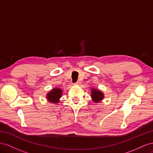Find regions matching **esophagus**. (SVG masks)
<instances>
[{
    "label": "esophagus",
    "mask_w": 153,
    "mask_h": 153,
    "mask_svg": "<svg viewBox=\"0 0 153 153\" xmlns=\"http://www.w3.org/2000/svg\"><path fill=\"white\" fill-rule=\"evenodd\" d=\"M81 84V82L79 81H77L76 83H75V85H80Z\"/></svg>",
    "instance_id": "esophagus-1"
}]
</instances>
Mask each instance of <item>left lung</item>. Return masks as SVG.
I'll use <instances>...</instances> for the list:
<instances>
[{
  "mask_svg": "<svg viewBox=\"0 0 153 153\" xmlns=\"http://www.w3.org/2000/svg\"><path fill=\"white\" fill-rule=\"evenodd\" d=\"M91 98L95 103H98L101 102L104 98V94L102 91L97 88H91Z\"/></svg>",
  "mask_w": 153,
  "mask_h": 153,
  "instance_id": "8db88e82",
  "label": "left lung"
}]
</instances>
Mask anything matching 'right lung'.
I'll return each instance as SVG.
<instances>
[{
	"instance_id": "right-lung-1",
	"label": "right lung",
	"mask_w": 153,
	"mask_h": 153,
	"mask_svg": "<svg viewBox=\"0 0 153 153\" xmlns=\"http://www.w3.org/2000/svg\"><path fill=\"white\" fill-rule=\"evenodd\" d=\"M63 90L62 88L55 87L46 94V99L48 102L58 104L60 101V98L62 97Z\"/></svg>"
}]
</instances>
